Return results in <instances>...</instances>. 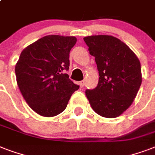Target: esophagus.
Masks as SVG:
<instances>
[{
	"mask_svg": "<svg viewBox=\"0 0 155 155\" xmlns=\"http://www.w3.org/2000/svg\"><path fill=\"white\" fill-rule=\"evenodd\" d=\"M79 85H80V87H84V81H80V82H79Z\"/></svg>",
	"mask_w": 155,
	"mask_h": 155,
	"instance_id": "1",
	"label": "esophagus"
}]
</instances>
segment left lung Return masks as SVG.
I'll return each instance as SVG.
<instances>
[{"label": "left lung", "instance_id": "8db88e82", "mask_svg": "<svg viewBox=\"0 0 155 155\" xmlns=\"http://www.w3.org/2000/svg\"><path fill=\"white\" fill-rule=\"evenodd\" d=\"M99 71L95 88L86 90L92 109L108 118L117 117L134 101L142 84L141 64L127 45L110 35L84 38Z\"/></svg>", "mask_w": 155, "mask_h": 155}]
</instances>
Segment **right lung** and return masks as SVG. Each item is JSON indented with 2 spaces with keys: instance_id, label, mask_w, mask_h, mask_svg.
Here are the masks:
<instances>
[{
  "instance_id": "right-lung-1",
  "label": "right lung",
  "mask_w": 155,
  "mask_h": 155,
  "mask_svg": "<svg viewBox=\"0 0 155 155\" xmlns=\"http://www.w3.org/2000/svg\"><path fill=\"white\" fill-rule=\"evenodd\" d=\"M75 43V37L47 35L21 53L15 67L17 83L26 103L38 114L54 117L61 113L79 89L65 73Z\"/></svg>"
}]
</instances>
